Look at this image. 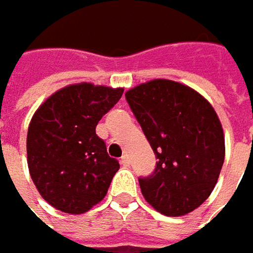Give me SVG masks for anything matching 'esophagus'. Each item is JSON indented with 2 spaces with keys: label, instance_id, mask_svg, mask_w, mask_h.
Masks as SVG:
<instances>
[{
  "label": "esophagus",
  "instance_id": "1",
  "mask_svg": "<svg viewBox=\"0 0 253 253\" xmlns=\"http://www.w3.org/2000/svg\"><path fill=\"white\" fill-rule=\"evenodd\" d=\"M120 162H121V165L124 166V168H128V166H129V163H131V161H129V156H128V155H124Z\"/></svg>",
  "mask_w": 253,
  "mask_h": 253
}]
</instances>
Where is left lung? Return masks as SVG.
Instances as JSON below:
<instances>
[{
	"mask_svg": "<svg viewBox=\"0 0 253 253\" xmlns=\"http://www.w3.org/2000/svg\"><path fill=\"white\" fill-rule=\"evenodd\" d=\"M151 143L156 168L139 177L142 194L159 212L177 217L200 207L217 183L225 156L224 132L203 95L171 80H152L126 91Z\"/></svg>",
	"mask_w": 253,
	"mask_h": 253,
	"instance_id": "left-lung-1",
	"label": "left lung"
}]
</instances>
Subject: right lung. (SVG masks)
Segmentation results:
<instances>
[{
  "mask_svg": "<svg viewBox=\"0 0 253 253\" xmlns=\"http://www.w3.org/2000/svg\"><path fill=\"white\" fill-rule=\"evenodd\" d=\"M122 92L73 84L35 112L26 138L28 168L38 191L54 209L82 214L105 197L120 163L107 153L95 126Z\"/></svg>",
  "mask_w": 253,
  "mask_h": 253,
  "instance_id": "right-lung-1",
  "label": "right lung"
}]
</instances>
